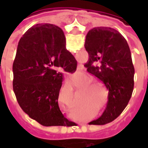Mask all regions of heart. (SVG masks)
<instances>
[{
    "instance_id": "b5f03b06",
    "label": "heart",
    "mask_w": 148,
    "mask_h": 148,
    "mask_svg": "<svg viewBox=\"0 0 148 148\" xmlns=\"http://www.w3.org/2000/svg\"><path fill=\"white\" fill-rule=\"evenodd\" d=\"M88 81H90V78H89V77H84L83 82H88ZM88 86H90V85H88Z\"/></svg>"
}]
</instances>
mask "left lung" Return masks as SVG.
<instances>
[{
    "label": "left lung",
    "mask_w": 148,
    "mask_h": 148,
    "mask_svg": "<svg viewBox=\"0 0 148 148\" xmlns=\"http://www.w3.org/2000/svg\"><path fill=\"white\" fill-rule=\"evenodd\" d=\"M85 48L89 54L85 64L87 71L103 82L109 91L105 111L92 123L106 124L121 114L132 94L135 69L130 49L124 36L109 27L89 31Z\"/></svg>",
    "instance_id": "1"
}]
</instances>
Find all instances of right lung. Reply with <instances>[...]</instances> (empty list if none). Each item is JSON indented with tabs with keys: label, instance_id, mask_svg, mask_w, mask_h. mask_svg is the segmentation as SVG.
I'll list each match as a JSON object with an SVG mask.
<instances>
[{
	"label": "right lung",
	"instance_id": "add662e5",
	"mask_svg": "<svg viewBox=\"0 0 148 148\" xmlns=\"http://www.w3.org/2000/svg\"><path fill=\"white\" fill-rule=\"evenodd\" d=\"M76 68L60 27L38 24L29 28L19 41L12 66L13 90L23 111L43 126L71 125L58 100L62 72Z\"/></svg>",
	"mask_w": 148,
	"mask_h": 148
}]
</instances>
